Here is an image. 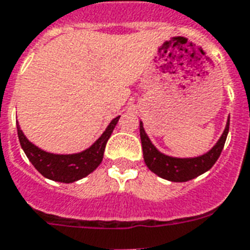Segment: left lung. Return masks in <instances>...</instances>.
<instances>
[{"mask_svg": "<svg viewBox=\"0 0 250 250\" xmlns=\"http://www.w3.org/2000/svg\"><path fill=\"white\" fill-rule=\"evenodd\" d=\"M228 130H229V119L227 120V125L224 129L223 134L219 141L215 143L210 151L197 158H173V156L164 155L151 143L150 138L147 137L146 131L143 129V124L139 123V134L142 142L143 159L148 167V169L154 172L162 179L173 183H184L197 176L202 175L215 164L220 152L223 150L224 143L227 139Z\"/></svg>", "mask_w": 250, "mask_h": 250, "instance_id": "8db88e82", "label": "left lung"}]
</instances>
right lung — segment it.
I'll use <instances>...</instances> for the list:
<instances>
[{
  "instance_id": "right-lung-1",
  "label": "right lung",
  "mask_w": 250,
  "mask_h": 250,
  "mask_svg": "<svg viewBox=\"0 0 250 250\" xmlns=\"http://www.w3.org/2000/svg\"><path fill=\"white\" fill-rule=\"evenodd\" d=\"M119 117H116L109 123L105 131L100 135V138L91 147L78 154H69V155H59L46 152L34 143H31L21 130V126L17 124V130L21 146L27 155L32 166L42 173L44 177L59 183H74L86 177L94 172L98 166L102 163L104 155V148L116 124L119 123Z\"/></svg>"
}]
</instances>
